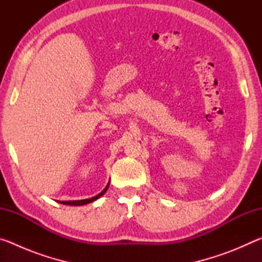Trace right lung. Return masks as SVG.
I'll return each mask as SVG.
<instances>
[{"instance_id":"right-lung-1","label":"right lung","mask_w":262,"mask_h":262,"mask_svg":"<svg viewBox=\"0 0 262 262\" xmlns=\"http://www.w3.org/2000/svg\"><path fill=\"white\" fill-rule=\"evenodd\" d=\"M108 185L104 188L103 192L99 193L98 195H96V196H94V198H91V199H85V200H77V201H59V202L62 203V205H68V206H83V205H86V203L94 202L95 200H97V199H99L101 195H104L106 190H107V188H108Z\"/></svg>"}]
</instances>
